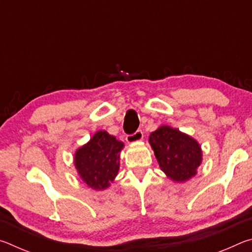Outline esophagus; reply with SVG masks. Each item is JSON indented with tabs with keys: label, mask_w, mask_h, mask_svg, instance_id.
<instances>
[{
	"label": "esophagus",
	"mask_w": 252,
	"mask_h": 252,
	"mask_svg": "<svg viewBox=\"0 0 252 252\" xmlns=\"http://www.w3.org/2000/svg\"><path fill=\"white\" fill-rule=\"evenodd\" d=\"M126 139L129 143H134V142L141 141V140L143 139V132L141 130H138V131H135L134 133L127 134Z\"/></svg>",
	"instance_id": "esophagus-1"
}]
</instances>
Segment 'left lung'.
<instances>
[{"label":"left lung","mask_w":252,"mask_h":252,"mask_svg":"<svg viewBox=\"0 0 252 252\" xmlns=\"http://www.w3.org/2000/svg\"><path fill=\"white\" fill-rule=\"evenodd\" d=\"M162 171L177 182H185L197 174L202 161L199 143L177 129L162 126L149 138Z\"/></svg>","instance_id":"obj_1"}]
</instances>
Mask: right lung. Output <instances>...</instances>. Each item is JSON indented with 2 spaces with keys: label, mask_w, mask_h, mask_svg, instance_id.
Wrapping results in <instances>:
<instances>
[{
  "label": "right lung",
  "mask_w": 252,
  "mask_h": 252,
  "mask_svg": "<svg viewBox=\"0 0 252 252\" xmlns=\"http://www.w3.org/2000/svg\"><path fill=\"white\" fill-rule=\"evenodd\" d=\"M123 142L106 131H97L90 141L78 149L74 164L80 177L94 190H103L117 177Z\"/></svg>",
  "instance_id": "add662e5"
}]
</instances>
